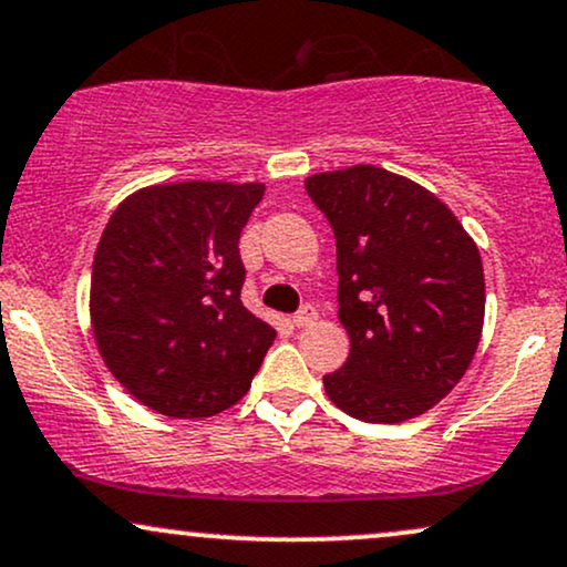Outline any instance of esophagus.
Returning a JSON list of instances; mask_svg holds the SVG:
<instances>
[{
	"label": "esophagus",
	"mask_w": 567,
	"mask_h": 567,
	"mask_svg": "<svg viewBox=\"0 0 567 567\" xmlns=\"http://www.w3.org/2000/svg\"><path fill=\"white\" fill-rule=\"evenodd\" d=\"M313 319H317V309H313L311 303H303L301 309L292 313V324L296 327H309Z\"/></svg>",
	"instance_id": "34e87169"
}]
</instances>
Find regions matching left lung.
I'll return each instance as SVG.
<instances>
[{"label": "left lung", "mask_w": 567, "mask_h": 567, "mask_svg": "<svg viewBox=\"0 0 567 567\" xmlns=\"http://www.w3.org/2000/svg\"><path fill=\"white\" fill-rule=\"evenodd\" d=\"M338 248V319L351 351L324 391L364 422H404L467 372L486 309L475 243L433 193L385 168L306 179Z\"/></svg>", "instance_id": "left-lung-1"}]
</instances>
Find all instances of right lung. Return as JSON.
<instances>
[{"instance_id":"add662e5","label":"right lung","mask_w":567,"mask_h":567,"mask_svg":"<svg viewBox=\"0 0 567 567\" xmlns=\"http://www.w3.org/2000/svg\"><path fill=\"white\" fill-rule=\"evenodd\" d=\"M264 184H158L126 197L92 266V327L107 370L166 417L243 399L277 332L243 306L240 231Z\"/></svg>"}]
</instances>
